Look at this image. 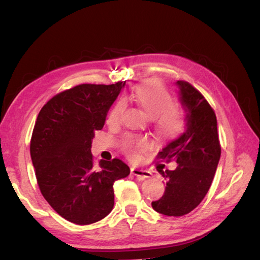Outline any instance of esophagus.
<instances>
[{
  "label": "esophagus",
  "mask_w": 260,
  "mask_h": 260,
  "mask_svg": "<svg viewBox=\"0 0 260 260\" xmlns=\"http://www.w3.org/2000/svg\"><path fill=\"white\" fill-rule=\"evenodd\" d=\"M131 173L135 175V177H138V179L140 180H144L151 177V172H149V171L143 169H139V167H132Z\"/></svg>",
  "instance_id": "esophagus-1"
}]
</instances>
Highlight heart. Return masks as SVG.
Wrapping results in <instances>:
<instances>
[{
  "label": "heart",
  "instance_id": "1",
  "mask_svg": "<svg viewBox=\"0 0 260 260\" xmlns=\"http://www.w3.org/2000/svg\"><path fill=\"white\" fill-rule=\"evenodd\" d=\"M148 116L153 117L158 133L162 138H173L181 133L183 128V118L180 109L171 103V96L159 82L149 80L136 86L132 93ZM122 102H117L109 110L107 122L110 126L117 125L120 121L122 112ZM121 148L131 159H135L140 152L148 148V140L142 136L127 134L121 142Z\"/></svg>",
  "mask_w": 260,
  "mask_h": 260
}]
</instances>
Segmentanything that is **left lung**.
<instances>
[{
	"instance_id": "8db88e82",
	"label": "left lung",
	"mask_w": 260,
	"mask_h": 260,
	"mask_svg": "<svg viewBox=\"0 0 260 260\" xmlns=\"http://www.w3.org/2000/svg\"><path fill=\"white\" fill-rule=\"evenodd\" d=\"M180 101L187 112V129L158 152L157 159L177 161L174 171L159 170L165 192L152 202V209L169 217H181L197 208L208 193L221 155L217 117L208 101L195 87L177 81ZM164 166V165H159Z\"/></svg>"
}]
</instances>
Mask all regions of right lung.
Instances as JSON below:
<instances>
[{
  "mask_svg": "<svg viewBox=\"0 0 260 260\" xmlns=\"http://www.w3.org/2000/svg\"><path fill=\"white\" fill-rule=\"evenodd\" d=\"M124 86L119 81L70 88L48 101L35 121L29 150L39 188L60 217L77 225L107 217L114 204V181L131 172L118 158L96 167L90 152L95 132L103 128Z\"/></svg>",
  "mask_w": 260,
  "mask_h": 260,
  "instance_id": "obj_1",
  "label": "right lung"
}]
</instances>
